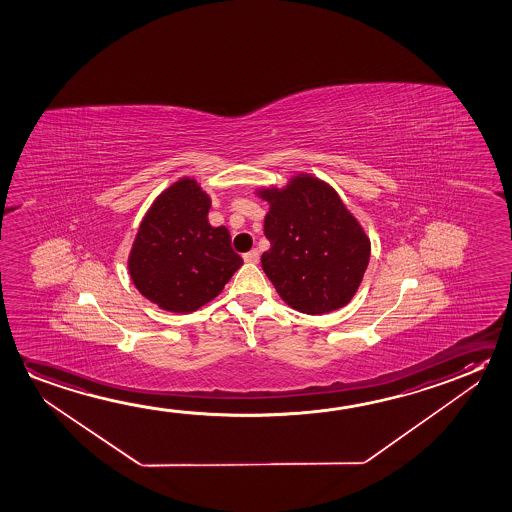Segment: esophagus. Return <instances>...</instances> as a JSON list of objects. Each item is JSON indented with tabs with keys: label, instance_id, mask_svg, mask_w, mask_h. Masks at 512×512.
Instances as JSON below:
<instances>
[{
	"label": "esophagus",
	"instance_id": "esophagus-1",
	"mask_svg": "<svg viewBox=\"0 0 512 512\" xmlns=\"http://www.w3.org/2000/svg\"><path fill=\"white\" fill-rule=\"evenodd\" d=\"M244 260L247 261V263H258V261H260V252H258V249L245 252Z\"/></svg>",
	"mask_w": 512,
	"mask_h": 512
}]
</instances>
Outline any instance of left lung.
<instances>
[{"mask_svg": "<svg viewBox=\"0 0 512 512\" xmlns=\"http://www.w3.org/2000/svg\"><path fill=\"white\" fill-rule=\"evenodd\" d=\"M270 204L261 267L279 297L306 315L343 308L363 281L370 240L331 185L311 174L260 188Z\"/></svg>", "mask_w": 512, "mask_h": 512, "instance_id": "left-lung-1", "label": "left lung"}]
</instances>
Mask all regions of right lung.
I'll list each match as a JSON object with an SVG mask.
<instances>
[{
  "label": "right lung",
  "mask_w": 512,
  "mask_h": 512,
  "mask_svg": "<svg viewBox=\"0 0 512 512\" xmlns=\"http://www.w3.org/2000/svg\"><path fill=\"white\" fill-rule=\"evenodd\" d=\"M210 206V195L194 178H181L140 222L128 270L138 292L158 308L192 313L213 301L242 267L228 228L208 222Z\"/></svg>",
  "instance_id": "right-lung-1"
}]
</instances>
